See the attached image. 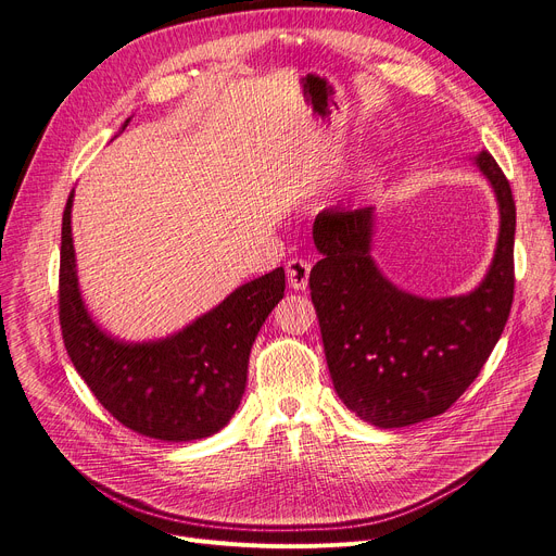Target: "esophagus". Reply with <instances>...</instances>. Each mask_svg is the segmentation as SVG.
Wrapping results in <instances>:
<instances>
[{
    "label": "esophagus",
    "instance_id": "obj_1",
    "mask_svg": "<svg viewBox=\"0 0 556 556\" xmlns=\"http://www.w3.org/2000/svg\"><path fill=\"white\" fill-rule=\"evenodd\" d=\"M309 271H312V265L307 263V260H301V257L289 260V263H287V280H289V287L296 289V291L307 289Z\"/></svg>",
    "mask_w": 556,
    "mask_h": 556
}]
</instances>
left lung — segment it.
<instances>
[{
    "mask_svg": "<svg viewBox=\"0 0 556 556\" xmlns=\"http://www.w3.org/2000/svg\"><path fill=\"white\" fill-rule=\"evenodd\" d=\"M492 184L501 228L482 282L463 296L421 299L395 287L372 257L375 206L323 211L309 274L325 358L339 400L379 429L444 413L482 370L514 301L511 188L489 152L473 156Z\"/></svg>",
    "mask_w": 556,
    "mask_h": 556,
    "instance_id": "obj_1",
    "label": "left lung"
}]
</instances>
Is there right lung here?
<instances>
[{
	"label": "right lung",
	"instance_id": "1",
	"mask_svg": "<svg viewBox=\"0 0 556 556\" xmlns=\"http://www.w3.org/2000/svg\"><path fill=\"white\" fill-rule=\"evenodd\" d=\"M72 206L74 190L62 215L60 328L78 375L105 410L135 433L163 442L217 433L240 406L253 341L285 296V269L240 285L166 339L127 343L98 328L85 307Z\"/></svg>",
	"mask_w": 556,
	"mask_h": 556
}]
</instances>
